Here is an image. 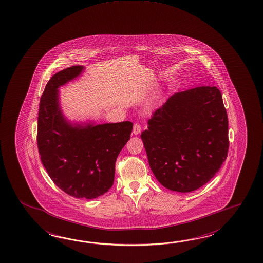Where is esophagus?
Wrapping results in <instances>:
<instances>
[{"label":"esophagus","mask_w":263,"mask_h":263,"mask_svg":"<svg viewBox=\"0 0 263 263\" xmlns=\"http://www.w3.org/2000/svg\"><path fill=\"white\" fill-rule=\"evenodd\" d=\"M140 133V125L139 123H135L133 126V134L138 135Z\"/></svg>","instance_id":"obj_1"}]
</instances>
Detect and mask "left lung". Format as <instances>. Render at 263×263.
Returning a JSON list of instances; mask_svg holds the SVG:
<instances>
[{"instance_id": "1", "label": "left lung", "mask_w": 263, "mask_h": 263, "mask_svg": "<svg viewBox=\"0 0 263 263\" xmlns=\"http://www.w3.org/2000/svg\"><path fill=\"white\" fill-rule=\"evenodd\" d=\"M140 138L163 187L177 193L198 190L228 157V114L221 91L205 86L172 95L153 113Z\"/></svg>"}]
</instances>
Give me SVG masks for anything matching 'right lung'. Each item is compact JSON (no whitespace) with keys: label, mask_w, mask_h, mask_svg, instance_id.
I'll list each match as a JSON object with an SVG mask.
<instances>
[{"label":"right lung","mask_w":263,"mask_h":263,"mask_svg":"<svg viewBox=\"0 0 263 263\" xmlns=\"http://www.w3.org/2000/svg\"><path fill=\"white\" fill-rule=\"evenodd\" d=\"M84 70V66H72L47 83L40 103L37 147L41 162L59 189L76 198L93 199L112 187L115 162L130 139L133 123L70 122L65 116L59 88Z\"/></svg>","instance_id":"add662e5"}]
</instances>
